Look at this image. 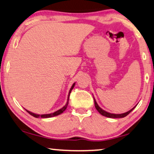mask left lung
<instances>
[{
    "label": "left lung",
    "mask_w": 154,
    "mask_h": 154,
    "mask_svg": "<svg viewBox=\"0 0 154 154\" xmlns=\"http://www.w3.org/2000/svg\"><path fill=\"white\" fill-rule=\"evenodd\" d=\"M94 106H95V108L97 109V110L101 114L104 116H106V117H109V118H123V117H125L126 116H127L128 114H129L130 112H131L132 110L134 109V108H135V106L133 109H131V110H129V112H126V113H124V114H111V113H109V112H105L104 110H103L102 109H101L100 106H99V105L97 104V103L96 102V100H94Z\"/></svg>",
    "instance_id": "left-lung-1"
}]
</instances>
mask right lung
Instances as JSON below:
<instances>
[{
	"mask_svg": "<svg viewBox=\"0 0 154 154\" xmlns=\"http://www.w3.org/2000/svg\"><path fill=\"white\" fill-rule=\"evenodd\" d=\"M75 83H74L73 85H72V87H71L70 90H69V94H68L67 102V103H66V104L65 105V106H63V108L60 109H59V110H57V112H54V113H52V114H41V115H40V114H34V113H32V112H29V111H28V110H26V111L29 113V114H30V115L33 116L34 117H36V118H38V117H41V118H50V117H52V116H57V115H59V114H62V113H63V112H64V111H65V110L66 109H67V105H68V102H69V95H70L71 91L72 90V89L74 88V87H75Z\"/></svg>",
	"mask_w": 154,
	"mask_h": 154,
	"instance_id": "right-lung-1",
	"label": "right lung"
}]
</instances>
